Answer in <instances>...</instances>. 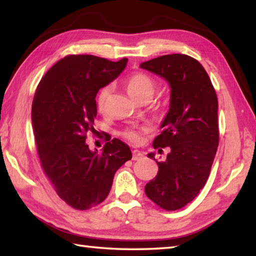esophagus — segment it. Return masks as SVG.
I'll return each mask as SVG.
<instances>
[{
	"label": "esophagus",
	"instance_id": "34e87169",
	"mask_svg": "<svg viewBox=\"0 0 256 256\" xmlns=\"http://www.w3.org/2000/svg\"><path fill=\"white\" fill-rule=\"evenodd\" d=\"M132 154H133V157H132L133 160H140V159L144 158V154H142L141 151H138V150H133Z\"/></svg>",
	"mask_w": 256,
	"mask_h": 256
}]
</instances>
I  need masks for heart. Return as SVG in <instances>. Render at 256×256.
Masks as SVG:
<instances>
[{
  "label": "heart",
  "instance_id": "heart-1",
  "mask_svg": "<svg viewBox=\"0 0 256 256\" xmlns=\"http://www.w3.org/2000/svg\"><path fill=\"white\" fill-rule=\"evenodd\" d=\"M126 90L130 96L134 100L141 102L146 98H152L156 92V82L149 74L146 73H136L126 81ZM110 88L105 86L97 94L96 104L100 112H105L107 110L108 100H110ZM122 136L132 144H136L141 141V132L134 128H125Z\"/></svg>",
  "mask_w": 256,
  "mask_h": 256
}]
</instances>
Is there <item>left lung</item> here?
<instances>
[{"label": "left lung", "mask_w": 256, "mask_h": 256, "mask_svg": "<svg viewBox=\"0 0 256 256\" xmlns=\"http://www.w3.org/2000/svg\"><path fill=\"white\" fill-rule=\"evenodd\" d=\"M140 68L164 78L172 88L164 131L152 144L159 154L168 148V154L164 162L156 160L158 174L144 190L162 209L178 210L196 198L210 175L219 144L218 99L204 68L188 55L159 56Z\"/></svg>", "instance_id": "obj_1"}]
</instances>
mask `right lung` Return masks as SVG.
<instances>
[{"mask_svg": "<svg viewBox=\"0 0 256 256\" xmlns=\"http://www.w3.org/2000/svg\"><path fill=\"white\" fill-rule=\"evenodd\" d=\"M94 55H68L54 64L38 84L32 107L40 164L58 196L76 210L105 200L116 170L132 158L130 146L106 138L102 152L92 151L86 133H94L96 96L126 66Z\"/></svg>", "mask_w": 256, "mask_h": 256, "instance_id": "obj_1", "label": "right lung"}]
</instances>
